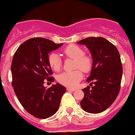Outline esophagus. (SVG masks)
Segmentation results:
<instances>
[{
  "mask_svg": "<svg viewBox=\"0 0 135 135\" xmlns=\"http://www.w3.org/2000/svg\"><path fill=\"white\" fill-rule=\"evenodd\" d=\"M76 90V89L74 88H70V87L67 88V90H70V91H75Z\"/></svg>",
  "mask_w": 135,
  "mask_h": 135,
  "instance_id": "34e87169",
  "label": "esophagus"
}]
</instances>
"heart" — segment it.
<instances>
[{"mask_svg": "<svg viewBox=\"0 0 135 135\" xmlns=\"http://www.w3.org/2000/svg\"><path fill=\"white\" fill-rule=\"evenodd\" d=\"M64 53L67 57L76 59V68H80L84 72H88L92 68L93 62L89 56L86 55L84 51L79 46L69 45L64 49ZM49 64L55 71H59L61 67V60L59 55L56 53H51L49 55ZM83 78V73L81 70L71 71H64L58 76L57 80L61 84L66 86L74 87Z\"/></svg>", "mask_w": 135, "mask_h": 135, "instance_id": "b5f03b06", "label": "heart"}]
</instances>
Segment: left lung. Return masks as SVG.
Instances as JSON below:
<instances>
[{
  "label": "left lung",
  "mask_w": 135,
  "mask_h": 135,
  "mask_svg": "<svg viewBox=\"0 0 135 135\" xmlns=\"http://www.w3.org/2000/svg\"><path fill=\"white\" fill-rule=\"evenodd\" d=\"M78 44L85 45L90 50L93 66L86 82L95 84L82 89L84 96L80 105L88 113L99 114L112 105L120 92L122 76L120 53L103 37H89Z\"/></svg>",
  "instance_id": "left-lung-1"
}]
</instances>
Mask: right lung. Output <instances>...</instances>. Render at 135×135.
Returning <instances> with one entry per match:
<instances>
[{
    "label": "right lung",
    "instance_id": "obj_1",
    "mask_svg": "<svg viewBox=\"0 0 135 135\" xmlns=\"http://www.w3.org/2000/svg\"><path fill=\"white\" fill-rule=\"evenodd\" d=\"M63 44H56L43 38L25 41L15 51L12 60V86L23 108L36 118L45 119L58 110L66 89L57 83L49 89L44 86L46 80L54 78L49 64V53Z\"/></svg>",
    "mask_w": 135,
    "mask_h": 135
}]
</instances>
